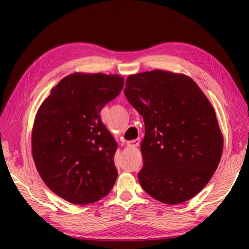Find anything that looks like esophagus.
I'll use <instances>...</instances> for the list:
<instances>
[{
    "mask_svg": "<svg viewBox=\"0 0 249 249\" xmlns=\"http://www.w3.org/2000/svg\"><path fill=\"white\" fill-rule=\"evenodd\" d=\"M130 126H134V125H129V126H128V127H130ZM135 141H136V138H134V140H133L132 142H135Z\"/></svg>",
    "mask_w": 249,
    "mask_h": 249,
    "instance_id": "1",
    "label": "esophagus"
}]
</instances>
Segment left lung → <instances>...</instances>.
<instances>
[{"mask_svg": "<svg viewBox=\"0 0 249 249\" xmlns=\"http://www.w3.org/2000/svg\"><path fill=\"white\" fill-rule=\"evenodd\" d=\"M123 87L117 74L75 72L53 88L37 111L34 162L46 185L64 200L87 205L113 189L117 144L100 112Z\"/></svg>", "mask_w": 249, "mask_h": 249, "instance_id": "left-lung-1", "label": "left lung"}]
</instances>
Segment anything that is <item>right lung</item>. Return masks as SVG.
Here are the masks:
<instances>
[{
    "label": "right lung",
    "instance_id": "1",
    "mask_svg": "<svg viewBox=\"0 0 249 249\" xmlns=\"http://www.w3.org/2000/svg\"><path fill=\"white\" fill-rule=\"evenodd\" d=\"M124 94L145 123L142 188L166 204L192 199L212 178L223 153L212 104L192 79L165 70L129 75Z\"/></svg>",
    "mask_w": 249,
    "mask_h": 249
}]
</instances>
